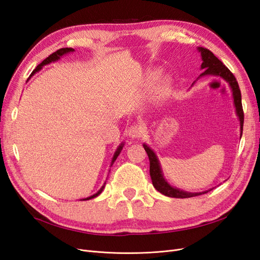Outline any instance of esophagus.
I'll list each match as a JSON object with an SVG mask.
<instances>
[{
  "instance_id": "esophagus-1",
  "label": "esophagus",
  "mask_w": 260,
  "mask_h": 260,
  "mask_svg": "<svg viewBox=\"0 0 260 260\" xmlns=\"http://www.w3.org/2000/svg\"><path fill=\"white\" fill-rule=\"evenodd\" d=\"M142 132H143L142 127L139 124H135V125H131V127L128 129V136L131 139H139L142 137Z\"/></svg>"
}]
</instances>
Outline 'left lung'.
Here are the masks:
<instances>
[{
	"label": "left lung",
	"mask_w": 260,
	"mask_h": 260,
	"mask_svg": "<svg viewBox=\"0 0 260 260\" xmlns=\"http://www.w3.org/2000/svg\"><path fill=\"white\" fill-rule=\"evenodd\" d=\"M201 55H202V69H204L202 76L205 75H215L222 77L223 79L230 84L232 92H233V99H234V105L237 108V114L240 118L241 122V137L243 132V123H244V112H243V106H242V96H241V90L239 83L235 79L234 75L230 72L229 68L225 65L222 64L221 60H219L211 51H209L206 48H199ZM145 152L147 153L148 159H149V175H151V179L154 187L157 191L160 192L161 194L169 196V198H176V199H187V198H193V196H199L204 193H188L178 190L176 187H172L169 185L166 181H165L162 175L159 162L156 158V155L154 152L149 148L147 145H143Z\"/></svg>",
	"instance_id": "left-lung-1"
}]
</instances>
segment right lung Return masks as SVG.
I'll list each match as a JSON object with an SVG mask.
<instances>
[{
	"label": "right lung",
	"mask_w": 260,
	"mask_h": 260,
	"mask_svg": "<svg viewBox=\"0 0 260 260\" xmlns=\"http://www.w3.org/2000/svg\"><path fill=\"white\" fill-rule=\"evenodd\" d=\"M75 50L74 49H72V48H62V49H59V50H57L56 52H54V53H52L49 57H46L40 65H38L37 66V68L34 70L32 73H31V75L30 76H32L35 73H37L38 70H40L41 68H42V66L43 65H46V64H50V62H52V61H55V60H57V59H59V57L61 56V55H64V54H66V53H69V52H74ZM121 148H122V144L119 146V148L117 149V152L115 153V155H114V158H113V162L116 160V158H117V156L119 155V153H120V151H121ZM103 188H104V186H102V188L101 190L96 193V194H94V195H92V196H90V198H86V199H84L83 201H86V200H91V199H94V198H96L98 195H100L101 193H102V191H103Z\"/></svg>",
	"instance_id": "add662e5"
}]
</instances>
